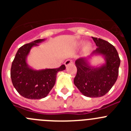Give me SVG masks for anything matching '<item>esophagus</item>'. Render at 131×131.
I'll return each instance as SVG.
<instances>
[{"label": "esophagus", "instance_id": "34e87169", "mask_svg": "<svg viewBox=\"0 0 131 131\" xmlns=\"http://www.w3.org/2000/svg\"><path fill=\"white\" fill-rule=\"evenodd\" d=\"M73 63V61L71 60H70V59H68V60H67L66 62H64V64L66 66H68L69 65L71 64V63Z\"/></svg>", "mask_w": 131, "mask_h": 131}]
</instances>
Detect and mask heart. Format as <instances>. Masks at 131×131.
I'll return each instance as SVG.
<instances>
[{"mask_svg":"<svg viewBox=\"0 0 131 131\" xmlns=\"http://www.w3.org/2000/svg\"><path fill=\"white\" fill-rule=\"evenodd\" d=\"M84 44V40H81V41L79 42V45H83ZM91 48H92V45H91V43H90V42L86 43V45H85V47H84V49H85V50H86V51L90 50L91 49Z\"/></svg>","mask_w":131,"mask_h":131,"instance_id":"obj_1","label":"heart"}]
</instances>
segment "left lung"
<instances>
[{
	"mask_svg": "<svg viewBox=\"0 0 131 131\" xmlns=\"http://www.w3.org/2000/svg\"><path fill=\"white\" fill-rule=\"evenodd\" d=\"M97 48L88 58H80L75 61L77 71L74 84L85 96L97 98L105 95L117 79L120 58L112 44L102 39L92 37ZM93 55H100L105 63L92 67L88 59Z\"/></svg>",
	"mask_w": 131,
	"mask_h": 131,
	"instance_id": "left-lung-1",
	"label": "left lung"
}]
</instances>
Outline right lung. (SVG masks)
I'll return each mask as SVG.
<instances>
[{"mask_svg":"<svg viewBox=\"0 0 131 131\" xmlns=\"http://www.w3.org/2000/svg\"><path fill=\"white\" fill-rule=\"evenodd\" d=\"M44 40L38 39L21 47L12 63V84L20 95L28 99L45 98L54 86L58 73L66 69L65 65H62L57 69L36 70L27 64V57L31 48Z\"/></svg>","mask_w":131,"mask_h":131,"instance_id":"add662e5","label":"right lung"}]
</instances>
